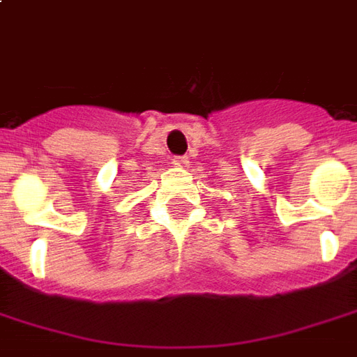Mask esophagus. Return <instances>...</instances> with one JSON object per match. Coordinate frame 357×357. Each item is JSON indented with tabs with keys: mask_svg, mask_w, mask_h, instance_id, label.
I'll list each match as a JSON object with an SVG mask.
<instances>
[{
	"mask_svg": "<svg viewBox=\"0 0 357 357\" xmlns=\"http://www.w3.org/2000/svg\"><path fill=\"white\" fill-rule=\"evenodd\" d=\"M172 164H174L176 168H189V158H185V156H176V158L172 160Z\"/></svg>",
	"mask_w": 357,
	"mask_h": 357,
	"instance_id": "esophagus-1",
	"label": "esophagus"
}]
</instances>
